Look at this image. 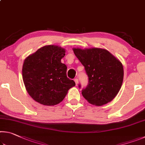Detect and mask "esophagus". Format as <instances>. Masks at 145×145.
<instances>
[{"mask_svg": "<svg viewBox=\"0 0 145 145\" xmlns=\"http://www.w3.org/2000/svg\"><path fill=\"white\" fill-rule=\"evenodd\" d=\"M74 81H75V84H76V85H77V84H78V78H75V79H74Z\"/></svg>", "mask_w": 145, "mask_h": 145, "instance_id": "1", "label": "esophagus"}]
</instances>
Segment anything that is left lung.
Returning a JSON list of instances; mask_svg holds the SVG:
<instances>
[{"instance_id":"8db88e82","label":"left lung","mask_w":145,"mask_h":145,"mask_svg":"<svg viewBox=\"0 0 145 145\" xmlns=\"http://www.w3.org/2000/svg\"><path fill=\"white\" fill-rule=\"evenodd\" d=\"M73 50L88 76V84L82 90L84 99L97 106L113 100L123 80L121 63L105 49L73 48Z\"/></svg>"}]
</instances>
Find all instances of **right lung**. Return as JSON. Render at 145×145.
<instances>
[{"label": "right lung", "mask_w": 145, "mask_h": 145, "mask_svg": "<svg viewBox=\"0 0 145 145\" xmlns=\"http://www.w3.org/2000/svg\"><path fill=\"white\" fill-rule=\"evenodd\" d=\"M65 52L61 46L46 45L24 60V85L29 95L41 104H58L75 86V82L67 77V66L61 63Z\"/></svg>", "instance_id": "obj_1"}]
</instances>
